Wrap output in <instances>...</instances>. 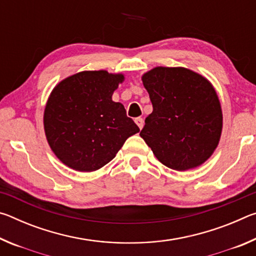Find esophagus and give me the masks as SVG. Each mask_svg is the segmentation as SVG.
Returning a JSON list of instances; mask_svg holds the SVG:
<instances>
[{"mask_svg": "<svg viewBox=\"0 0 256 256\" xmlns=\"http://www.w3.org/2000/svg\"><path fill=\"white\" fill-rule=\"evenodd\" d=\"M136 123L138 128H144V118H136Z\"/></svg>", "mask_w": 256, "mask_h": 256, "instance_id": "1", "label": "esophagus"}]
</instances>
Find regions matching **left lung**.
<instances>
[{"mask_svg":"<svg viewBox=\"0 0 256 256\" xmlns=\"http://www.w3.org/2000/svg\"><path fill=\"white\" fill-rule=\"evenodd\" d=\"M154 110L140 136L175 170L200 166L219 144L222 112L214 86L185 68L158 66L142 76Z\"/></svg>","mask_w":256,"mask_h":256,"instance_id":"left-lung-1","label":"left lung"}]
</instances>
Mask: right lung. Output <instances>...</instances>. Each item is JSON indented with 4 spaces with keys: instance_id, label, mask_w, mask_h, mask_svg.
<instances>
[{
    "instance_id": "right-lung-1",
    "label": "right lung",
    "mask_w": 256,
    "mask_h": 256,
    "mask_svg": "<svg viewBox=\"0 0 256 256\" xmlns=\"http://www.w3.org/2000/svg\"><path fill=\"white\" fill-rule=\"evenodd\" d=\"M122 74L84 71L55 86L44 112L47 141L68 167L97 170L115 158L140 128L120 102L112 100Z\"/></svg>"
}]
</instances>
